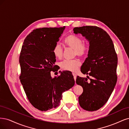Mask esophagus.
Here are the masks:
<instances>
[{"label":"esophagus","instance_id":"1","mask_svg":"<svg viewBox=\"0 0 129 129\" xmlns=\"http://www.w3.org/2000/svg\"><path fill=\"white\" fill-rule=\"evenodd\" d=\"M73 77H74V80H76V78H77V74L75 73H73Z\"/></svg>","mask_w":129,"mask_h":129}]
</instances>
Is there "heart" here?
<instances>
[{
    "instance_id": "1",
    "label": "heart",
    "mask_w": 129,
    "mask_h": 129,
    "mask_svg": "<svg viewBox=\"0 0 129 129\" xmlns=\"http://www.w3.org/2000/svg\"><path fill=\"white\" fill-rule=\"evenodd\" d=\"M64 43L66 46L74 50V56L84 57L87 55L89 50L88 43L83 42L80 37L74 35H70L64 40ZM52 53L58 59H61L63 55V49L59 43H56L52 48ZM81 65V62L78 59L73 60H65L61 62V69L71 72H76Z\"/></svg>"
}]
</instances>
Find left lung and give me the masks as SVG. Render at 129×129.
<instances>
[{"instance_id":"left-lung-1","label":"left lung","mask_w":129,"mask_h":129,"mask_svg":"<svg viewBox=\"0 0 129 129\" xmlns=\"http://www.w3.org/2000/svg\"><path fill=\"white\" fill-rule=\"evenodd\" d=\"M89 43L87 57L81 67V72L92 78L77 76V84L83 88L79 103L84 110L93 111L101 108L108 100L117 80L118 58L114 45L108 34L96 26H83L73 29Z\"/></svg>"}]
</instances>
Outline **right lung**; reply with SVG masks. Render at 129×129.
I'll use <instances>...</instances> for the list:
<instances>
[{
    "mask_svg": "<svg viewBox=\"0 0 129 129\" xmlns=\"http://www.w3.org/2000/svg\"><path fill=\"white\" fill-rule=\"evenodd\" d=\"M65 28L34 29L24 39L21 50L20 81L28 100L41 111L56 108L59 105L62 93L75 84L70 71H59V76H51V71L59 69L55 65L56 59L52 48Z\"/></svg>",
    "mask_w": 129,
    "mask_h": 129,
    "instance_id": "1",
    "label": "right lung"
}]
</instances>
